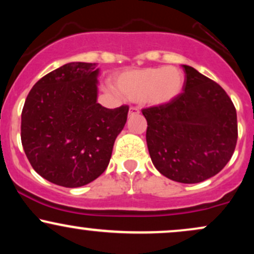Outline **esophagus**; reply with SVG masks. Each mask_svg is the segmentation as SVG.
Instances as JSON below:
<instances>
[{
	"instance_id": "obj_1",
	"label": "esophagus",
	"mask_w": 254,
	"mask_h": 254,
	"mask_svg": "<svg viewBox=\"0 0 254 254\" xmlns=\"http://www.w3.org/2000/svg\"><path fill=\"white\" fill-rule=\"evenodd\" d=\"M137 113H139V109L136 106H131L129 109V115H137Z\"/></svg>"
}]
</instances>
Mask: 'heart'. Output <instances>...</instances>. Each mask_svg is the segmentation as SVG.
Masks as SVG:
<instances>
[{
  "mask_svg": "<svg viewBox=\"0 0 254 254\" xmlns=\"http://www.w3.org/2000/svg\"><path fill=\"white\" fill-rule=\"evenodd\" d=\"M185 77L173 66H154L122 72L115 78V87L124 97L148 105L171 103L182 93Z\"/></svg>",
  "mask_w": 254,
  "mask_h": 254,
  "instance_id": "b5f03b06",
  "label": "heart"
}]
</instances>
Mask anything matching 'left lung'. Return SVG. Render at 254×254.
Listing matches in <instances>:
<instances>
[{
  "instance_id": "1",
  "label": "left lung",
  "mask_w": 254,
  "mask_h": 254,
  "mask_svg": "<svg viewBox=\"0 0 254 254\" xmlns=\"http://www.w3.org/2000/svg\"><path fill=\"white\" fill-rule=\"evenodd\" d=\"M183 93L171 103L142 110L148 150L156 170L184 184L217 174L234 153L237 110L220 84L183 65Z\"/></svg>"
}]
</instances>
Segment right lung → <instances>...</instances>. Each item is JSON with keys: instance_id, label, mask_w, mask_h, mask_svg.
Returning a JSON list of instances; mask_svg holds the SVG:
<instances>
[{"instance_id": "add662e5", "label": "right lung", "mask_w": 254, "mask_h": 254, "mask_svg": "<svg viewBox=\"0 0 254 254\" xmlns=\"http://www.w3.org/2000/svg\"><path fill=\"white\" fill-rule=\"evenodd\" d=\"M97 63L71 62L40 78L21 113V143L33 170L64 188L104 173L129 106L97 103Z\"/></svg>"}]
</instances>
